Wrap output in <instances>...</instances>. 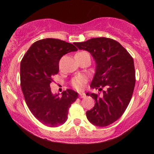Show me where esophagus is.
I'll return each instance as SVG.
<instances>
[{
    "mask_svg": "<svg viewBox=\"0 0 154 154\" xmlns=\"http://www.w3.org/2000/svg\"><path fill=\"white\" fill-rule=\"evenodd\" d=\"M79 97L81 98H83L85 97V94L83 93V92H79Z\"/></svg>",
    "mask_w": 154,
    "mask_h": 154,
    "instance_id": "esophagus-1",
    "label": "esophagus"
}]
</instances>
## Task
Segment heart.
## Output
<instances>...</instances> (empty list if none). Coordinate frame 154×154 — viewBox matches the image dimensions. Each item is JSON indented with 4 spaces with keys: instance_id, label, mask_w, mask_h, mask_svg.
<instances>
[{
    "instance_id": "heart-1",
    "label": "heart",
    "mask_w": 154,
    "mask_h": 154,
    "mask_svg": "<svg viewBox=\"0 0 154 154\" xmlns=\"http://www.w3.org/2000/svg\"><path fill=\"white\" fill-rule=\"evenodd\" d=\"M88 54L87 52L80 51L75 54V56H77V55L81 56V55H83V54ZM85 82H86V79L85 77H83V75H75V76H74L72 79H71V85H72L73 87L75 88V89H76L78 90H83V88H84V85H85Z\"/></svg>"
}]
</instances>
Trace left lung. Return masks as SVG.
<instances>
[{
	"mask_svg": "<svg viewBox=\"0 0 154 154\" xmlns=\"http://www.w3.org/2000/svg\"><path fill=\"white\" fill-rule=\"evenodd\" d=\"M88 51L96 62V73L90 87L102 94L87 93L95 100L86 112L90 123L105 127L114 123L125 112L135 85L133 58L119 42L109 38H94L73 43Z\"/></svg>",
	"mask_w": 154,
	"mask_h": 154,
	"instance_id": "8db88e82",
	"label": "left lung"
}]
</instances>
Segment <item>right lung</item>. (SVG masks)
I'll return each mask as SVG.
<instances>
[{
	"label": "right lung",
	"mask_w": 154,
	"mask_h": 154,
	"mask_svg": "<svg viewBox=\"0 0 154 154\" xmlns=\"http://www.w3.org/2000/svg\"><path fill=\"white\" fill-rule=\"evenodd\" d=\"M76 50L73 44L62 40L42 39L32 44L21 61L20 84L25 102L32 114L48 127L64 124L71 105L78 98L77 92L70 89L61 96L54 95L50 87L59 72L62 57Z\"/></svg>",
	"instance_id": "1"
}]
</instances>
